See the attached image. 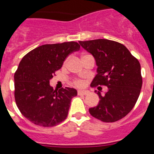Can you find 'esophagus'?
I'll list each match as a JSON object with an SVG mask.
<instances>
[{
	"instance_id": "obj_1",
	"label": "esophagus",
	"mask_w": 154,
	"mask_h": 154,
	"mask_svg": "<svg viewBox=\"0 0 154 154\" xmlns=\"http://www.w3.org/2000/svg\"><path fill=\"white\" fill-rule=\"evenodd\" d=\"M89 92L88 90H78L77 92V94L78 95H87V94H89Z\"/></svg>"
}]
</instances>
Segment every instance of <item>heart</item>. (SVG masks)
Listing matches in <instances>:
<instances>
[{
	"instance_id": "1",
	"label": "heart",
	"mask_w": 154,
	"mask_h": 154,
	"mask_svg": "<svg viewBox=\"0 0 154 154\" xmlns=\"http://www.w3.org/2000/svg\"><path fill=\"white\" fill-rule=\"evenodd\" d=\"M74 85H77V86H83L85 85V82L83 81V80H75L74 81Z\"/></svg>"
}]
</instances>
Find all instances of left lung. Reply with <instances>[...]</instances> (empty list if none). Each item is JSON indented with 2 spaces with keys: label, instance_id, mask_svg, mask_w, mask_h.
Instances as JSON below:
<instances>
[{
  "label": "left lung",
  "instance_id": "left-lung-1",
  "mask_svg": "<svg viewBox=\"0 0 154 154\" xmlns=\"http://www.w3.org/2000/svg\"><path fill=\"white\" fill-rule=\"evenodd\" d=\"M94 56L97 65L91 87L105 85L108 91L89 113L104 122H114L125 117L136 104L141 93L142 77L141 65L126 47L107 39L79 42Z\"/></svg>",
  "mask_w": 154,
  "mask_h": 154
}]
</instances>
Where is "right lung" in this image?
<instances>
[{"label":"right lung","mask_w":154,"mask_h":154,"mask_svg":"<svg viewBox=\"0 0 154 154\" xmlns=\"http://www.w3.org/2000/svg\"><path fill=\"white\" fill-rule=\"evenodd\" d=\"M80 49L77 42L43 45L28 53L14 74V97L21 114L33 124L52 127L67 117L75 89L53 90L49 81L60 69L65 58Z\"/></svg>","instance_id":"1"}]
</instances>
